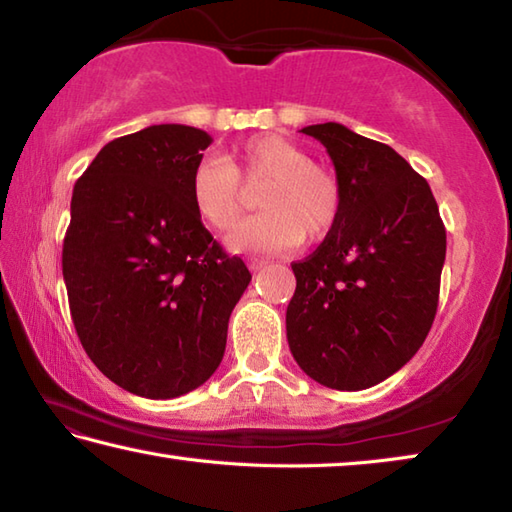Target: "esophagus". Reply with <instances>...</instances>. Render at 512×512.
Wrapping results in <instances>:
<instances>
[{"label": "esophagus", "instance_id": "1", "mask_svg": "<svg viewBox=\"0 0 512 512\" xmlns=\"http://www.w3.org/2000/svg\"><path fill=\"white\" fill-rule=\"evenodd\" d=\"M266 264H268L266 259H259V257H250V259H248V268H250V271H253V273L262 271V268H264Z\"/></svg>", "mask_w": 512, "mask_h": 512}]
</instances>
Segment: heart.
Instances as JSON below:
<instances>
[{"mask_svg":"<svg viewBox=\"0 0 512 512\" xmlns=\"http://www.w3.org/2000/svg\"><path fill=\"white\" fill-rule=\"evenodd\" d=\"M255 219L232 232L235 250L296 248L302 239H325L339 223L343 207L341 180L332 169L311 162V155L287 137L264 133L239 144L221 158L196 164L189 180V198L196 214L214 230H230L244 214V185L264 183Z\"/></svg>","mask_w":512,"mask_h":512,"instance_id":"1","label":"heart"}]
</instances>
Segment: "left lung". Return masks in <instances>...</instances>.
I'll list each match as a JSON object with an SVG mask.
<instances>
[{
  "instance_id": "obj_1",
  "label": "left lung",
  "mask_w": 512,
  "mask_h": 512,
  "mask_svg": "<svg viewBox=\"0 0 512 512\" xmlns=\"http://www.w3.org/2000/svg\"><path fill=\"white\" fill-rule=\"evenodd\" d=\"M302 133L332 158L343 207L323 244L291 264L289 348L318 384L363 391L400 370L427 339L445 225L427 180L388 144L334 121Z\"/></svg>"
}]
</instances>
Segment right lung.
<instances>
[{
	"label": "right lung",
	"instance_id": "add662e5",
	"mask_svg": "<svg viewBox=\"0 0 512 512\" xmlns=\"http://www.w3.org/2000/svg\"><path fill=\"white\" fill-rule=\"evenodd\" d=\"M210 144L201 128L149 126L108 142L74 185L63 277L76 334L103 375L149 400L214 375L253 277L189 198Z\"/></svg>",
	"mask_w": 512,
	"mask_h": 512
}]
</instances>
